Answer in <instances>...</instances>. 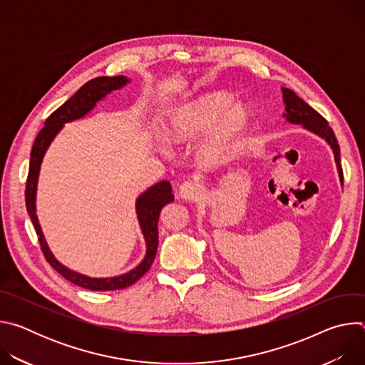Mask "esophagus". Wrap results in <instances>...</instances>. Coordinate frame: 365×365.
Wrapping results in <instances>:
<instances>
[{"label": "esophagus", "mask_w": 365, "mask_h": 365, "mask_svg": "<svg viewBox=\"0 0 365 365\" xmlns=\"http://www.w3.org/2000/svg\"><path fill=\"white\" fill-rule=\"evenodd\" d=\"M179 195L182 199L185 200H189V202H193V200H197L199 196L202 195V190H200V186L193 183V182H186L180 186L179 189Z\"/></svg>", "instance_id": "esophagus-1"}]
</instances>
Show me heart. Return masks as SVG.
Listing matches in <instances>:
<instances>
[{"instance_id": "b5f03b06", "label": "heart", "mask_w": 365, "mask_h": 365, "mask_svg": "<svg viewBox=\"0 0 365 365\" xmlns=\"http://www.w3.org/2000/svg\"><path fill=\"white\" fill-rule=\"evenodd\" d=\"M224 91L193 98L176 107L166 125L169 138L178 145H192L205 137L197 155L202 165L217 168L235 153L252 123V111L242 101ZM168 153L165 144L159 145Z\"/></svg>"}]
</instances>
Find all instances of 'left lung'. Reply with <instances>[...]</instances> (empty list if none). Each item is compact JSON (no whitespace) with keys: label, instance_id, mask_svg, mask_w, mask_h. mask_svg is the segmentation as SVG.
<instances>
[{"label":"left lung","instance_id":"1","mask_svg":"<svg viewBox=\"0 0 365 365\" xmlns=\"http://www.w3.org/2000/svg\"><path fill=\"white\" fill-rule=\"evenodd\" d=\"M282 93H283V103H284L283 118L290 124L302 125V128H304L309 133L315 134V135L321 137L322 140H325V143L332 150L334 160H335V165H336L338 178H339V182L342 185L344 176H342V168H341V163H339L341 162L339 144H338V140H336L332 128L329 127L328 121L319 113H317L314 108H312L309 103H306L302 98H299L296 95V92H293L292 89L282 88Z\"/></svg>","mask_w":365,"mask_h":365}]
</instances>
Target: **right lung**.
Masks as SVG:
<instances>
[{
	"mask_svg": "<svg viewBox=\"0 0 365 365\" xmlns=\"http://www.w3.org/2000/svg\"><path fill=\"white\" fill-rule=\"evenodd\" d=\"M131 82L127 76H98L86 82L72 98H69L62 107H59L53 114H51L38 135L34 140L31 154H30V168H29V178L26 186V206L30 220L34 225V230L38 235V242L41 251L48 262V264L53 267L59 274H62L71 283L93 290V292H107V290H118L125 289L135 283L151 266L153 259L158 252L159 245V218L163 207L175 200L172 193V186L168 180H160L154 183L143 193H140L135 199V214L137 221L145 242V254L141 262L127 273L111 276V277H91L75 272L65 264H62L55 254L50 251L48 244L44 238L41 231L37 214H36V199H37V185L40 176V168L44 159V154L48 150L50 144L53 143L56 135L63 130L65 124L72 123L75 120H81L91 114L96 103L103 101L114 91H118L127 86Z\"/></svg>",
	"mask_w": 365,
	"mask_h": 365,
	"instance_id": "right-lung-1",
	"label": "right lung"
}]
</instances>
